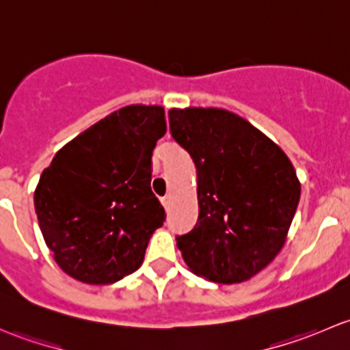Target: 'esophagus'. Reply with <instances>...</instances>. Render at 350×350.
<instances>
[{
    "instance_id": "34e87169",
    "label": "esophagus",
    "mask_w": 350,
    "mask_h": 350,
    "mask_svg": "<svg viewBox=\"0 0 350 350\" xmlns=\"http://www.w3.org/2000/svg\"><path fill=\"white\" fill-rule=\"evenodd\" d=\"M161 203H162V206H164L165 210H167V208L171 206V196H164V198H161Z\"/></svg>"
}]
</instances>
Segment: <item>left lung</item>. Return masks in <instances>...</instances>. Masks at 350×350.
Listing matches in <instances>:
<instances>
[{
  "instance_id": "8db88e82",
  "label": "left lung",
  "mask_w": 350,
  "mask_h": 350,
  "mask_svg": "<svg viewBox=\"0 0 350 350\" xmlns=\"http://www.w3.org/2000/svg\"><path fill=\"white\" fill-rule=\"evenodd\" d=\"M169 126L198 176V221L176 237L186 266L213 283L250 280L283 249L298 208L301 186L291 161L227 109L172 108Z\"/></svg>"
}]
</instances>
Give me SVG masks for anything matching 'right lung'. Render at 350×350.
Listing matches in <instances>:
<instances>
[{
  "mask_svg": "<svg viewBox=\"0 0 350 350\" xmlns=\"http://www.w3.org/2000/svg\"><path fill=\"white\" fill-rule=\"evenodd\" d=\"M164 108L130 105L66 144L33 195L42 235L66 274L111 284L135 273L165 220L150 189Z\"/></svg>",
  "mask_w": 350,
  "mask_h": 350,
  "instance_id": "add662e5",
  "label": "right lung"
}]
</instances>
